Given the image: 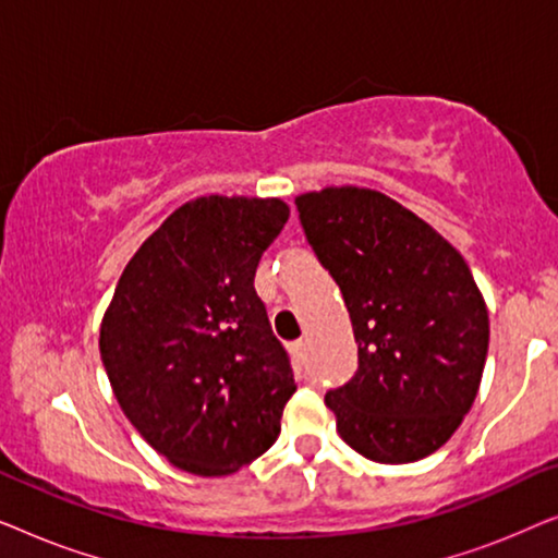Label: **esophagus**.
I'll list each match as a JSON object with an SVG mask.
<instances>
[{"label": "esophagus", "instance_id": "esophagus-1", "mask_svg": "<svg viewBox=\"0 0 558 558\" xmlns=\"http://www.w3.org/2000/svg\"><path fill=\"white\" fill-rule=\"evenodd\" d=\"M292 353L296 355V357H302V353H304V342L300 340V342H294V345H292Z\"/></svg>", "mask_w": 558, "mask_h": 558}]
</instances>
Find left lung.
Masks as SVG:
<instances>
[{"mask_svg":"<svg viewBox=\"0 0 558 558\" xmlns=\"http://www.w3.org/2000/svg\"><path fill=\"white\" fill-rule=\"evenodd\" d=\"M294 203L357 342L355 376L325 396L338 434L365 460H424L457 432L483 380L490 319L468 262L378 190L325 187Z\"/></svg>","mask_w":558,"mask_h":558,"instance_id":"1","label":"left lung"}]
</instances>
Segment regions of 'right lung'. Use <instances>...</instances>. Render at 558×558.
<instances>
[{"label": "right lung", "mask_w": 558, "mask_h": 558, "mask_svg": "<svg viewBox=\"0 0 558 558\" xmlns=\"http://www.w3.org/2000/svg\"><path fill=\"white\" fill-rule=\"evenodd\" d=\"M287 220L279 197H195L142 243L104 312L98 348L121 411L193 475H231L264 454L296 391L254 289Z\"/></svg>", "instance_id": "1"}]
</instances>
